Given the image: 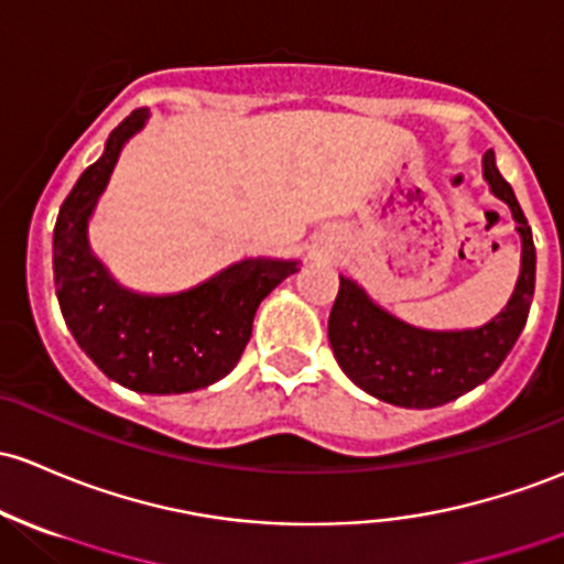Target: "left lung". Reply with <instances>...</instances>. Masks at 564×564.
Here are the masks:
<instances>
[{
    "label": "left lung",
    "mask_w": 564,
    "mask_h": 564,
    "mask_svg": "<svg viewBox=\"0 0 564 564\" xmlns=\"http://www.w3.org/2000/svg\"><path fill=\"white\" fill-rule=\"evenodd\" d=\"M484 180L508 204L522 239V265L508 304L489 323L463 330H425L381 308L355 280L338 276L328 338L336 362L360 390L403 409H435L484 384L517 344L532 293L535 245L511 185L500 177L495 153H484Z\"/></svg>",
    "instance_id": "1"
}]
</instances>
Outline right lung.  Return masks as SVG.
<instances>
[{
    "mask_svg": "<svg viewBox=\"0 0 564 564\" xmlns=\"http://www.w3.org/2000/svg\"><path fill=\"white\" fill-rule=\"evenodd\" d=\"M150 110H134L80 174L53 228V282L75 341L101 373L148 395L202 390L234 371L252 336L260 301L299 271V260L245 258L180 293H137L112 280L90 252L88 220L120 150L144 129Z\"/></svg>",
    "mask_w": 564,
    "mask_h": 564,
    "instance_id": "add662e5",
    "label": "right lung"
}]
</instances>
